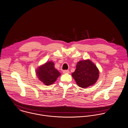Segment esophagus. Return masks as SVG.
I'll use <instances>...</instances> for the list:
<instances>
[{
    "label": "esophagus",
    "mask_w": 128,
    "mask_h": 128,
    "mask_svg": "<svg viewBox=\"0 0 128 128\" xmlns=\"http://www.w3.org/2000/svg\"><path fill=\"white\" fill-rule=\"evenodd\" d=\"M63 73L64 74H69L70 73V72L68 70H64L63 71Z\"/></svg>",
    "instance_id": "1"
}]
</instances>
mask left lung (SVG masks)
<instances>
[{
  "instance_id": "left-lung-1",
  "label": "left lung",
  "mask_w": 128,
  "mask_h": 128,
  "mask_svg": "<svg viewBox=\"0 0 128 128\" xmlns=\"http://www.w3.org/2000/svg\"><path fill=\"white\" fill-rule=\"evenodd\" d=\"M72 75L78 86L85 88L97 82L99 76V71L91 60L87 59L77 63L76 70Z\"/></svg>"
}]
</instances>
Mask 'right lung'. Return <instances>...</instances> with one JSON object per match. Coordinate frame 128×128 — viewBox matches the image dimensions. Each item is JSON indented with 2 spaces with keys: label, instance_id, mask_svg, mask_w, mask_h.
<instances>
[{
  "label": "right lung",
  "instance_id": "right-lung-1",
  "mask_svg": "<svg viewBox=\"0 0 128 128\" xmlns=\"http://www.w3.org/2000/svg\"><path fill=\"white\" fill-rule=\"evenodd\" d=\"M39 80L46 85H52L60 76V73L54 68V64L48 61L39 66L36 70Z\"/></svg>",
  "mask_w": 128,
  "mask_h": 128
}]
</instances>
